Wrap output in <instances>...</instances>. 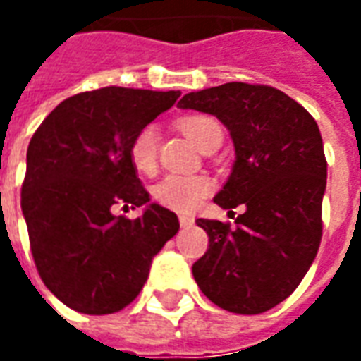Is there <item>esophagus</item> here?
<instances>
[{
  "label": "esophagus",
  "mask_w": 361,
  "mask_h": 361,
  "mask_svg": "<svg viewBox=\"0 0 361 361\" xmlns=\"http://www.w3.org/2000/svg\"><path fill=\"white\" fill-rule=\"evenodd\" d=\"M193 222H195V220H193V216H188V214H181L180 216L181 228H191L193 226Z\"/></svg>",
  "instance_id": "obj_1"
}]
</instances>
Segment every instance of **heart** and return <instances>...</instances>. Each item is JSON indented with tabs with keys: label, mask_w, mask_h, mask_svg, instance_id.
Masks as SVG:
<instances>
[{
	"label": "heart",
	"mask_w": 361,
	"mask_h": 361,
	"mask_svg": "<svg viewBox=\"0 0 361 361\" xmlns=\"http://www.w3.org/2000/svg\"><path fill=\"white\" fill-rule=\"evenodd\" d=\"M180 129L197 149L204 150L214 135L222 133L220 126L211 118L191 116L180 119ZM131 162L137 172L152 173L157 170L158 158V127L145 126L131 141ZM212 189L211 178L207 176H180L168 173L152 188V197L158 204L176 212H191L209 195Z\"/></svg>",
	"instance_id": "obj_1"
}]
</instances>
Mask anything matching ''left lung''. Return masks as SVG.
Returning <instances> with one entry per match:
<instances>
[{"label":"left lung","instance_id":"left-lung-1","mask_svg":"<svg viewBox=\"0 0 361 361\" xmlns=\"http://www.w3.org/2000/svg\"><path fill=\"white\" fill-rule=\"evenodd\" d=\"M178 106L211 114L230 131L235 160L214 203L245 207L234 230L197 220L209 250L193 265L195 282L222 310H272L302 282L321 243L326 160L317 121L282 90L247 82L189 92Z\"/></svg>","mask_w":361,"mask_h":361}]
</instances>
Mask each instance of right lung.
Instances as JSON below:
<instances>
[{
	"mask_svg": "<svg viewBox=\"0 0 361 361\" xmlns=\"http://www.w3.org/2000/svg\"><path fill=\"white\" fill-rule=\"evenodd\" d=\"M180 90L106 87L67 98L27 150L20 209L40 279L67 307L123 310L149 279L152 259L180 230L176 212L150 203L131 162V141L170 110ZM142 208L139 219L113 207Z\"/></svg>",
	"mask_w": 361,
	"mask_h": 361,
	"instance_id": "add662e5",
	"label": "right lung"
}]
</instances>
